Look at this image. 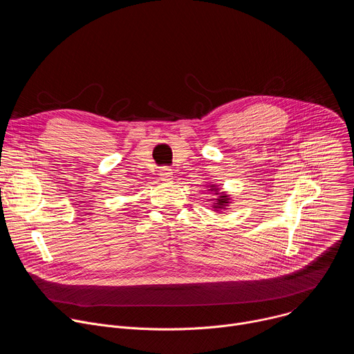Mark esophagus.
I'll return each mask as SVG.
<instances>
[{"label":"esophagus","instance_id":"1","mask_svg":"<svg viewBox=\"0 0 354 354\" xmlns=\"http://www.w3.org/2000/svg\"><path fill=\"white\" fill-rule=\"evenodd\" d=\"M161 179L162 180H165V182H169L172 178H174V172H172V169H169V168H164V169H161Z\"/></svg>","mask_w":354,"mask_h":354}]
</instances>
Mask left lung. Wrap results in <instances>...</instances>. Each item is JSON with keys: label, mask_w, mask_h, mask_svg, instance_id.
Segmentation results:
<instances>
[{"label": "left lung", "mask_w": 354, "mask_h": 354, "mask_svg": "<svg viewBox=\"0 0 354 354\" xmlns=\"http://www.w3.org/2000/svg\"><path fill=\"white\" fill-rule=\"evenodd\" d=\"M207 192H212L216 197H213V198H210V200H213L214 203L212 205L213 206V212H217V213H221L223 210H225V209H228V206L231 205V201H232V198H231V196L230 194H227V192H224V190H221L217 185H214V183H212L210 186H207Z\"/></svg>", "instance_id": "left-lung-1"}]
</instances>
